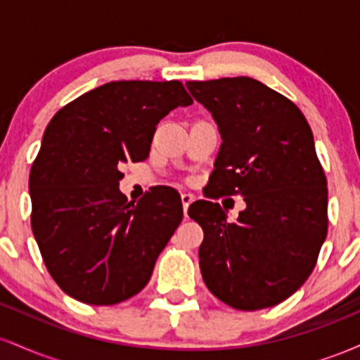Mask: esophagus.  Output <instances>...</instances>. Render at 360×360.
<instances>
[{
  "label": "esophagus",
  "mask_w": 360,
  "mask_h": 360,
  "mask_svg": "<svg viewBox=\"0 0 360 360\" xmlns=\"http://www.w3.org/2000/svg\"><path fill=\"white\" fill-rule=\"evenodd\" d=\"M181 201H183V210H184V217H188V208L189 205L194 201V194L191 193H183L181 194Z\"/></svg>",
  "instance_id": "obj_1"
}]
</instances>
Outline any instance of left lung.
Here are the masks:
<instances>
[{
	"mask_svg": "<svg viewBox=\"0 0 360 360\" xmlns=\"http://www.w3.org/2000/svg\"><path fill=\"white\" fill-rule=\"evenodd\" d=\"M212 111L221 147L208 198L243 196L237 221L213 201L188 214L205 232L200 269L218 300L242 311L283 303L315 269L328 230L326 177L301 110L252 77L186 82Z\"/></svg>",
	"mask_w": 360,
	"mask_h": 360,
	"instance_id": "obj_1",
	"label": "left lung"
}]
</instances>
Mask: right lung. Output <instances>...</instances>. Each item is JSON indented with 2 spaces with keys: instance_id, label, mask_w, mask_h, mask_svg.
<instances>
[{
  "instance_id": "obj_1",
  "label": "right lung",
  "mask_w": 360,
  "mask_h": 360,
  "mask_svg": "<svg viewBox=\"0 0 360 360\" xmlns=\"http://www.w3.org/2000/svg\"><path fill=\"white\" fill-rule=\"evenodd\" d=\"M191 103L181 81H111L53 115L28 186L35 240L65 295L108 307L146 288L183 205L167 186L128 201L120 167L146 160L157 123Z\"/></svg>"
}]
</instances>
